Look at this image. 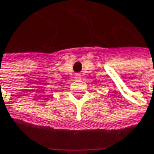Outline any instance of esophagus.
Returning a JSON list of instances; mask_svg holds the SVG:
<instances>
[{"mask_svg":"<svg viewBox=\"0 0 154 154\" xmlns=\"http://www.w3.org/2000/svg\"><path fill=\"white\" fill-rule=\"evenodd\" d=\"M81 75H80V74H76V75H75V78H76V79H80V78H81Z\"/></svg>","mask_w":154,"mask_h":154,"instance_id":"1","label":"esophagus"}]
</instances>
